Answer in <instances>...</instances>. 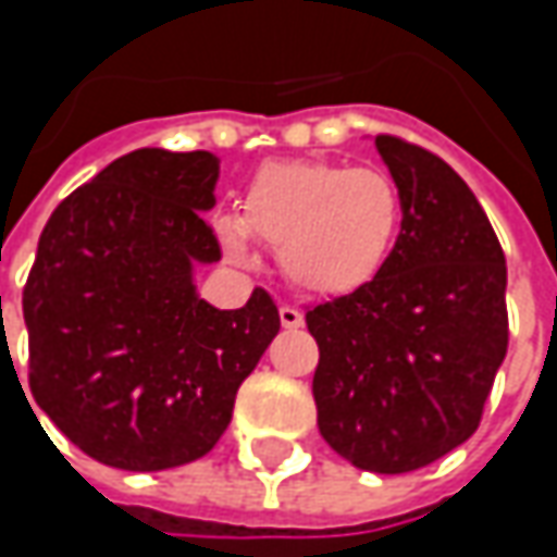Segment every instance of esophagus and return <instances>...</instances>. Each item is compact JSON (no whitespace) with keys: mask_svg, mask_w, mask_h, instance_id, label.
I'll list each match as a JSON object with an SVG mask.
<instances>
[{"mask_svg":"<svg viewBox=\"0 0 557 557\" xmlns=\"http://www.w3.org/2000/svg\"><path fill=\"white\" fill-rule=\"evenodd\" d=\"M278 319H282L285 329H300V325H304V312L297 310V307H290V304H282V307H278Z\"/></svg>","mask_w":557,"mask_h":557,"instance_id":"esophagus-1","label":"esophagus"}]
</instances>
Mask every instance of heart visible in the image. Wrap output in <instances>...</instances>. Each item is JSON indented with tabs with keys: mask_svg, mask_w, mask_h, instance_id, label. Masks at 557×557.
Segmentation results:
<instances>
[{
	"mask_svg": "<svg viewBox=\"0 0 557 557\" xmlns=\"http://www.w3.org/2000/svg\"><path fill=\"white\" fill-rule=\"evenodd\" d=\"M403 223V195L381 166L267 163L242 198V223L220 220L232 257L247 238L278 250L282 272L312 294H350L384 269Z\"/></svg>",
	"mask_w": 557,
	"mask_h": 557,
	"instance_id": "heart-1",
	"label": "heart"
}]
</instances>
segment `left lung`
<instances>
[{
    "instance_id": "left-lung-1",
    "label": "left lung",
    "mask_w": 557,
    "mask_h": 557,
    "mask_svg": "<svg viewBox=\"0 0 557 557\" xmlns=\"http://www.w3.org/2000/svg\"><path fill=\"white\" fill-rule=\"evenodd\" d=\"M403 223L369 285L307 310L319 434L374 474H406L478 431L508 350L505 253L461 176L428 148L374 136Z\"/></svg>"
}]
</instances>
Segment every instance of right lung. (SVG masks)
Listing matches in <instances>:
<instances>
[{
  "label": "right lung",
  "instance_id": "right-lung-1",
  "mask_svg": "<svg viewBox=\"0 0 557 557\" xmlns=\"http://www.w3.org/2000/svg\"><path fill=\"white\" fill-rule=\"evenodd\" d=\"M216 180L210 151L139 148L71 191L39 235L21 300L33 399L101 465L207 456L278 334L263 288L242 310L195 294L191 267L223 257L203 220Z\"/></svg>",
  "mask_w": 557,
  "mask_h": 557
}]
</instances>
